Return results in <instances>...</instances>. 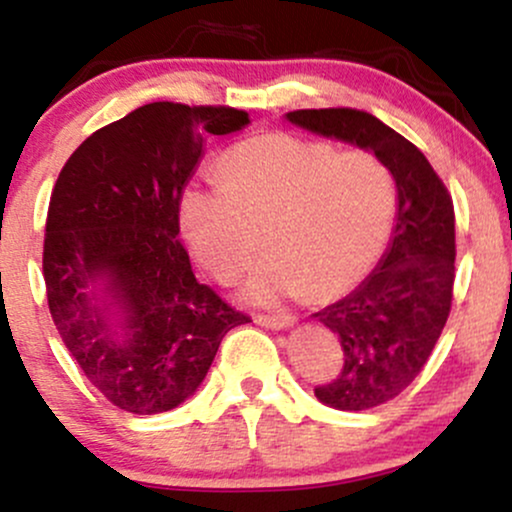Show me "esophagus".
<instances>
[{
  "label": "esophagus",
  "mask_w": 512,
  "mask_h": 512,
  "mask_svg": "<svg viewBox=\"0 0 512 512\" xmlns=\"http://www.w3.org/2000/svg\"><path fill=\"white\" fill-rule=\"evenodd\" d=\"M257 325L267 327V330H289L296 325V317L286 313H274V315H255Z\"/></svg>",
  "instance_id": "34e87169"
}]
</instances>
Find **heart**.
<instances>
[{
	"label": "heart",
	"mask_w": 512,
	"mask_h": 512,
	"mask_svg": "<svg viewBox=\"0 0 512 512\" xmlns=\"http://www.w3.org/2000/svg\"><path fill=\"white\" fill-rule=\"evenodd\" d=\"M219 178L182 192L180 231L219 281L243 269L262 231L267 255L240 289L257 305L303 293L325 301L354 289L378 262L395 219L390 170L366 151L264 134L223 158Z\"/></svg>",
	"instance_id": "1"
}]
</instances>
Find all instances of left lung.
Masks as SVG:
<instances>
[{
    "label": "left lung",
    "instance_id": "8db88e82",
    "mask_svg": "<svg viewBox=\"0 0 512 512\" xmlns=\"http://www.w3.org/2000/svg\"><path fill=\"white\" fill-rule=\"evenodd\" d=\"M291 125L370 151L390 170L397 214L390 245L342 301L313 317L339 339L342 373L315 387L339 411H363L414 383L450 315L455 281V209L426 156L378 117L351 108L293 110Z\"/></svg>",
    "mask_w": 512,
    "mask_h": 512
}]
</instances>
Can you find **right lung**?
Here are the masks:
<instances>
[{"label": "right lung", "mask_w": 512, "mask_h": 512, "mask_svg": "<svg viewBox=\"0 0 512 512\" xmlns=\"http://www.w3.org/2000/svg\"><path fill=\"white\" fill-rule=\"evenodd\" d=\"M248 125L245 110L223 105H142L93 132L55 182L43 250L50 315L115 407H180L226 332L250 322L199 284L178 240L180 195L207 139Z\"/></svg>", "instance_id": "add662e5"}]
</instances>
